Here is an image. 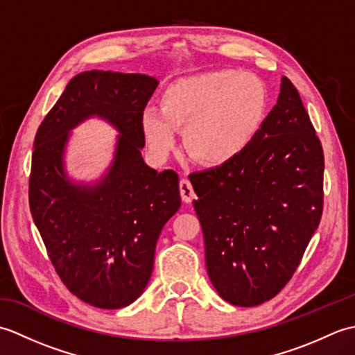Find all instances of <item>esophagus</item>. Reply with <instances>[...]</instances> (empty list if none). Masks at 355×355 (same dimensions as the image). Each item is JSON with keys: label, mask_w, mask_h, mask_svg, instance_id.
Returning a JSON list of instances; mask_svg holds the SVG:
<instances>
[{"label": "esophagus", "mask_w": 355, "mask_h": 355, "mask_svg": "<svg viewBox=\"0 0 355 355\" xmlns=\"http://www.w3.org/2000/svg\"><path fill=\"white\" fill-rule=\"evenodd\" d=\"M180 195H182V200L184 202H191L195 198L192 183L187 178H183L182 182H180Z\"/></svg>", "instance_id": "obj_1"}]
</instances>
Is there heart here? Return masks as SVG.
I'll return each instance as SVG.
<instances>
[{
    "instance_id": "heart-1",
    "label": "heart",
    "mask_w": 355,
    "mask_h": 355,
    "mask_svg": "<svg viewBox=\"0 0 355 355\" xmlns=\"http://www.w3.org/2000/svg\"><path fill=\"white\" fill-rule=\"evenodd\" d=\"M162 110L141 112V131L155 155L175 145L184 128V148L205 164H224L250 145L266 116L267 94L253 73L216 70L178 79L162 94Z\"/></svg>"
}]
</instances>
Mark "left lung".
<instances>
[{"label": "left lung", "instance_id": "obj_1", "mask_svg": "<svg viewBox=\"0 0 355 355\" xmlns=\"http://www.w3.org/2000/svg\"><path fill=\"white\" fill-rule=\"evenodd\" d=\"M323 168L310 116L284 76L277 103L250 145L189 177L207 273L224 300L261 305L290 281L319 227Z\"/></svg>", "mask_w": 355, "mask_h": 355}]
</instances>
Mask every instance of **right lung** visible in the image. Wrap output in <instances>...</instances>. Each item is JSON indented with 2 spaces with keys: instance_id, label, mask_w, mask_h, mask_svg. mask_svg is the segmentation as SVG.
Listing matches in <instances>:
<instances>
[{
  "instance_id": "add662e5",
  "label": "right lung",
  "mask_w": 355,
  "mask_h": 355,
  "mask_svg": "<svg viewBox=\"0 0 355 355\" xmlns=\"http://www.w3.org/2000/svg\"><path fill=\"white\" fill-rule=\"evenodd\" d=\"M158 80L139 73H79L37 128L28 183L30 212L49 258L74 296L117 310L145 290L163 225L182 206L175 171L143 162L141 112ZM96 115L119 131L107 173L74 184L63 166L69 131Z\"/></svg>"
}]
</instances>
